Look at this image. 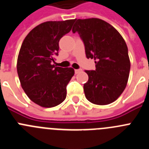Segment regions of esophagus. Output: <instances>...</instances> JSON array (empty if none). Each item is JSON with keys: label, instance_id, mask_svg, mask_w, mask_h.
I'll list each match as a JSON object with an SVG mask.
<instances>
[{"label": "esophagus", "instance_id": "34e87169", "mask_svg": "<svg viewBox=\"0 0 149 149\" xmlns=\"http://www.w3.org/2000/svg\"><path fill=\"white\" fill-rule=\"evenodd\" d=\"M81 71H82V69H75V70H74V72H75V74H78L79 72H81Z\"/></svg>", "mask_w": 149, "mask_h": 149}]
</instances>
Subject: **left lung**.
<instances>
[{"label":"left lung","mask_w":149,"mask_h":149,"mask_svg":"<svg viewBox=\"0 0 149 149\" xmlns=\"http://www.w3.org/2000/svg\"><path fill=\"white\" fill-rule=\"evenodd\" d=\"M72 32L78 33L88 59H94L95 70L85 71L89 76L84 84L86 99L91 103H113L127 86L131 63L125 42L110 24L99 18L74 19Z\"/></svg>","instance_id":"1"}]
</instances>
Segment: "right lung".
Returning <instances> with one entry per match:
<instances>
[{
  "instance_id": "add662e5",
  "label": "right lung",
  "mask_w": 149,
  "mask_h": 149,
  "mask_svg": "<svg viewBox=\"0 0 149 149\" xmlns=\"http://www.w3.org/2000/svg\"><path fill=\"white\" fill-rule=\"evenodd\" d=\"M74 19L46 22L34 27L24 39L17 72L28 98L42 107H53L66 97V86L74 74L72 68L51 64L58 55L59 41L70 32Z\"/></svg>"
}]
</instances>
